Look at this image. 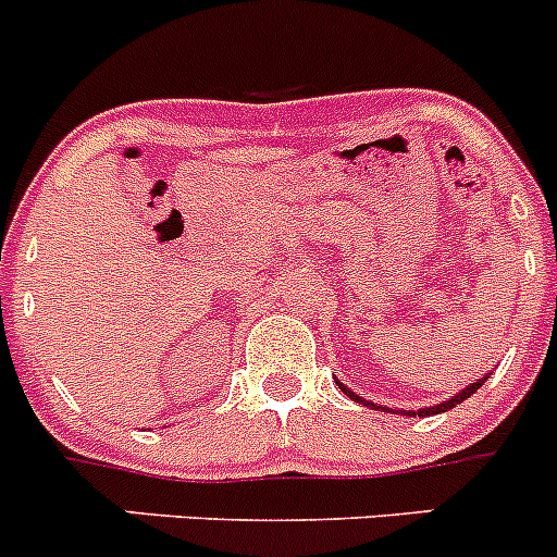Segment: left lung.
I'll use <instances>...</instances> for the list:
<instances>
[{
    "label": "left lung",
    "mask_w": 557,
    "mask_h": 557,
    "mask_svg": "<svg viewBox=\"0 0 557 557\" xmlns=\"http://www.w3.org/2000/svg\"><path fill=\"white\" fill-rule=\"evenodd\" d=\"M486 377H490V374H484V377H479L475 380V383H470V385H465L462 391H459V394H454L451 399H446V401H441V405H432V407H421V410H405V407H401V410H394V407H385V405H374V401H369V399H363V396H358L355 394V391H349L347 385L342 383V380L336 377V383H338V388L344 391V394L349 396V399H355L358 401V405H363V407H372V410H380V412H399V416H421V418H426V416H437V412H448V410H454V407L457 405H462L465 399H470V396L475 394V391L481 388V385L486 383Z\"/></svg>",
    "instance_id": "obj_1"
}]
</instances>
